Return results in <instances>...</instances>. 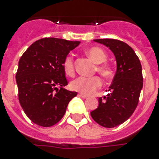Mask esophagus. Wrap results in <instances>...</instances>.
<instances>
[{
    "label": "esophagus",
    "mask_w": 159,
    "mask_h": 159,
    "mask_svg": "<svg viewBox=\"0 0 159 159\" xmlns=\"http://www.w3.org/2000/svg\"><path fill=\"white\" fill-rule=\"evenodd\" d=\"M78 97H82V98H83V99H86V98H87V97H88V96H87V95H84V94H82V93H80V94H78Z\"/></svg>",
    "instance_id": "esophagus-1"
}]
</instances>
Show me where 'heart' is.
Here are the masks:
<instances>
[{
    "label": "heart",
    "mask_w": 159,
    "mask_h": 159,
    "mask_svg": "<svg viewBox=\"0 0 159 159\" xmlns=\"http://www.w3.org/2000/svg\"><path fill=\"white\" fill-rule=\"evenodd\" d=\"M86 53L92 59L93 62L97 65L96 71L99 72L105 78H110L113 75L112 67L104 62L107 58V55L102 50V48L97 47H92L86 50ZM62 67L64 72L67 76L72 77L75 74L74 60L71 55H67L63 60ZM102 84V79L99 77H79L76 79L72 80L70 82V88L72 91L78 92L85 95H92L96 92L98 88L101 87Z\"/></svg>",
    "instance_id": "b5f03b06"
}]
</instances>
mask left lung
I'll return each instance as SVG.
<instances>
[{"instance_id":"obj_1","label":"left lung","mask_w":159,"mask_h":159,"mask_svg":"<svg viewBox=\"0 0 159 159\" xmlns=\"http://www.w3.org/2000/svg\"><path fill=\"white\" fill-rule=\"evenodd\" d=\"M111 50L116 57V72L111 93L100 97L99 106L91 116L100 125L113 128L128 120L137 107L143 88L142 66L138 56L130 46L112 39H94Z\"/></svg>"}]
</instances>
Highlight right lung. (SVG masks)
<instances>
[{"label":"right lung","mask_w":159,"mask_h":159,"mask_svg":"<svg viewBox=\"0 0 159 159\" xmlns=\"http://www.w3.org/2000/svg\"><path fill=\"white\" fill-rule=\"evenodd\" d=\"M79 44L80 41L41 39L21 56L16 76L19 101L26 116L36 125L50 127L57 124L77 95L63 87L67 81L62 62Z\"/></svg>","instance_id":"obj_1"}]
</instances>
